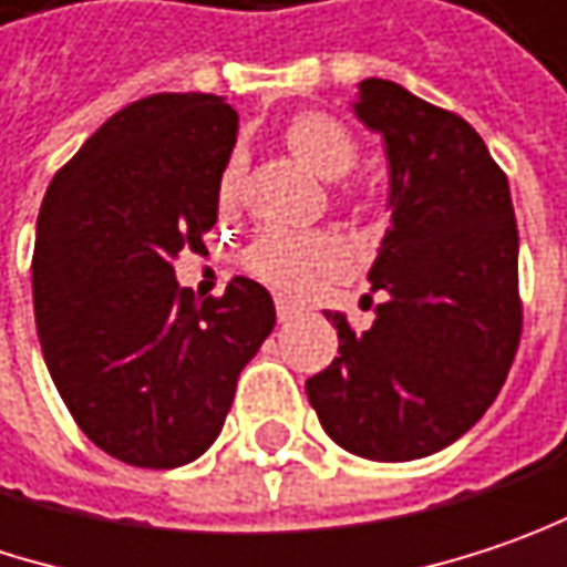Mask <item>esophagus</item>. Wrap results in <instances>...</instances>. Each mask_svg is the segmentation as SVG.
Wrapping results in <instances>:
<instances>
[{
  "label": "esophagus",
  "mask_w": 567,
  "mask_h": 567,
  "mask_svg": "<svg viewBox=\"0 0 567 567\" xmlns=\"http://www.w3.org/2000/svg\"><path fill=\"white\" fill-rule=\"evenodd\" d=\"M297 316H300V309H297V306H290L287 300H280V297H277V319H280V322H290V319H297Z\"/></svg>",
  "instance_id": "esophagus-1"
}]
</instances>
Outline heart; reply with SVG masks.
<instances>
[{"label": "heart", "instance_id": "heart-1", "mask_svg": "<svg viewBox=\"0 0 567 567\" xmlns=\"http://www.w3.org/2000/svg\"><path fill=\"white\" fill-rule=\"evenodd\" d=\"M287 142L322 177H342L358 161V138L329 112H300L287 125ZM241 186V157L231 154L219 174V203L231 209ZM245 267L287 297H303L319 280L348 267V248L339 235L309 228H264L245 248Z\"/></svg>", "mask_w": 567, "mask_h": 567}]
</instances>
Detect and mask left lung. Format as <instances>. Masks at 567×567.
Segmentation results:
<instances>
[{"label":"left lung","instance_id":"obj_1","mask_svg":"<svg viewBox=\"0 0 567 567\" xmlns=\"http://www.w3.org/2000/svg\"><path fill=\"white\" fill-rule=\"evenodd\" d=\"M358 118L390 154L393 223L371 267L378 316L339 329V358L306 381L322 429L371 462L425 458L497 400L523 336L509 183L462 115L364 80Z\"/></svg>","mask_w":567,"mask_h":567}]
</instances>
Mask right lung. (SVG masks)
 <instances>
[{"label":"right lung","mask_w":567,"mask_h":567,"mask_svg":"<svg viewBox=\"0 0 567 567\" xmlns=\"http://www.w3.org/2000/svg\"><path fill=\"white\" fill-rule=\"evenodd\" d=\"M238 112L213 93L118 109L44 193L31 255L34 322L73 423L135 467L199 458L277 312L258 280L196 300L174 277L206 248Z\"/></svg>","instance_id":"add662e5"}]
</instances>
